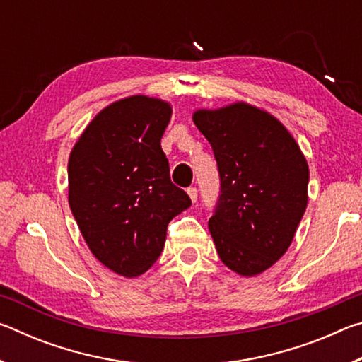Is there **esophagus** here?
<instances>
[{"label":"esophagus","mask_w":362,"mask_h":362,"mask_svg":"<svg viewBox=\"0 0 362 362\" xmlns=\"http://www.w3.org/2000/svg\"><path fill=\"white\" fill-rule=\"evenodd\" d=\"M187 193L189 196V199H192V203H196V199H198V189H196L194 187H189V188H187Z\"/></svg>","instance_id":"esophagus-1"}]
</instances>
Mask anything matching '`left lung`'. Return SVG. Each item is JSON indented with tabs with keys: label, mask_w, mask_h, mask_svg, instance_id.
I'll use <instances>...</instances> for the list:
<instances>
[{
	"label": "left lung",
	"mask_w": 362,
	"mask_h": 362,
	"mask_svg": "<svg viewBox=\"0 0 362 362\" xmlns=\"http://www.w3.org/2000/svg\"><path fill=\"white\" fill-rule=\"evenodd\" d=\"M193 121L220 175L209 218L217 254L235 273L255 276L291 246L308 203V164L291 132L249 103L198 110Z\"/></svg>",
	"instance_id": "obj_1"
}]
</instances>
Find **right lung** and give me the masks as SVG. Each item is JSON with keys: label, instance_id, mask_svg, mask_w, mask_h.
<instances>
[{"label": "right lung", "instance_id": "obj_1", "mask_svg": "<svg viewBox=\"0 0 362 362\" xmlns=\"http://www.w3.org/2000/svg\"><path fill=\"white\" fill-rule=\"evenodd\" d=\"M173 108L131 95L102 110L73 146L69 203L90 252L126 278L161 255L170 220L192 199L169 177L161 137Z\"/></svg>", "mask_w": 362, "mask_h": 362}]
</instances>
